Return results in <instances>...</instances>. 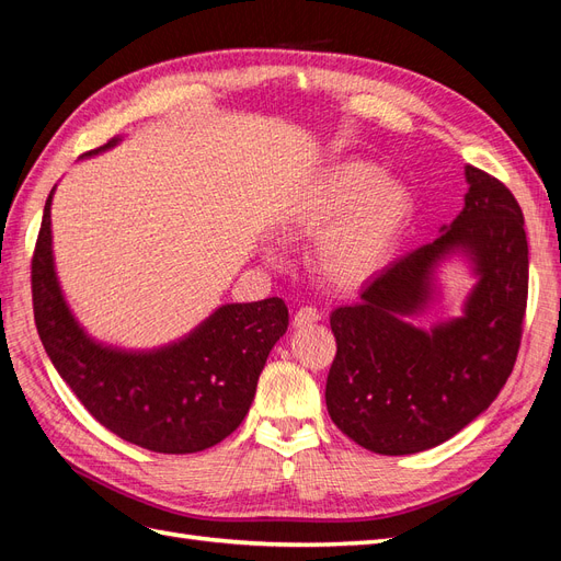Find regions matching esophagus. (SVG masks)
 <instances>
[{"label": "esophagus", "instance_id": "esophagus-1", "mask_svg": "<svg viewBox=\"0 0 561 561\" xmlns=\"http://www.w3.org/2000/svg\"><path fill=\"white\" fill-rule=\"evenodd\" d=\"M320 320V311L318 309H313V307H301L297 313H295V318H293V325L295 328H309V325H313V322H318Z\"/></svg>", "mask_w": 561, "mask_h": 561}]
</instances>
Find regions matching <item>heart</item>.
Wrapping results in <instances>:
<instances>
[{"mask_svg": "<svg viewBox=\"0 0 561 561\" xmlns=\"http://www.w3.org/2000/svg\"><path fill=\"white\" fill-rule=\"evenodd\" d=\"M410 186L383 178L367 161H339L320 171L301 194L293 225L320 236L316 264L336 285H360L386 264L410 225Z\"/></svg>", "mask_w": 561, "mask_h": 561, "instance_id": "obj_1", "label": "heart"}]
</instances>
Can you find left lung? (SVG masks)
Segmentation results:
<instances>
[{
	"label": "left lung",
	"mask_w": 561,
	"mask_h": 561,
	"mask_svg": "<svg viewBox=\"0 0 561 561\" xmlns=\"http://www.w3.org/2000/svg\"><path fill=\"white\" fill-rule=\"evenodd\" d=\"M463 210L428 245L365 283L330 316L336 355L325 402L360 447L404 456L447 443L496 400L511 377L529 293L524 215L511 190L466 165ZM463 256L476 285L458 319L423 331L411 320L438 298L436 271Z\"/></svg>",
	"instance_id": "1"
}]
</instances>
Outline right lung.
<instances>
[{"instance_id": "obj_1", "label": "right lung", "mask_w": 561, "mask_h": 561, "mask_svg": "<svg viewBox=\"0 0 561 561\" xmlns=\"http://www.w3.org/2000/svg\"><path fill=\"white\" fill-rule=\"evenodd\" d=\"M122 142L87 151L95 157ZM50 190L32 257V304L42 344L62 381L95 421L130 445L194 454L241 426L271 348L287 330L278 297L222 304L190 334L151 351L98 342L65 301L54 262Z\"/></svg>"}]
</instances>
